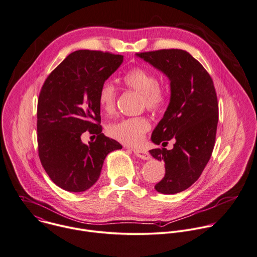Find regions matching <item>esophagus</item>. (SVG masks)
I'll return each mask as SVG.
<instances>
[{
	"label": "esophagus",
	"instance_id": "34e87169",
	"mask_svg": "<svg viewBox=\"0 0 257 257\" xmlns=\"http://www.w3.org/2000/svg\"><path fill=\"white\" fill-rule=\"evenodd\" d=\"M133 152L135 153V155L141 159H144V160H148L150 159V154L145 151V150H142V149H133Z\"/></svg>",
	"mask_w": 257,
	"mask_h": 257
}]
</instances>
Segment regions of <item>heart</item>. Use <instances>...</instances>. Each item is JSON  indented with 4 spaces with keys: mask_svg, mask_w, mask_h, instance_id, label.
Wrapping results in <instances>:
<instances>
[{
    "mask_svg": "<svg viewBox=\"0 0 257 257\" xmlns=\"http://www.w3.org/2000/svg\"><path fill=\"white\" fill-rule=\"evenodd\" d=\"M125 87L133 92L141 94V104L150 112L160 111L167 99L165 90L158 84L156 73L144 66H134L128 69L122 76ZM117 91L114 85L106 81L99 90L98 102L102 110L107 114H113L117 105ZM150 124L144 117H133L123 119L108 126L109 135L117 141L129 145H140L148 130Z\"/></svg>",
    "mask_w": 257,
    "mask_h": 257,
    "instance_id": "b5f03b06",
    "label": "heart"
}]
</instances>
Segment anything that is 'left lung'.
Listing matches in <instances>:
<instances>
[{"label":"left lung","mask_w":257,"mask_h":257,"mask_svg":"<svg viewBox=\"0 0 257 257\" xmlns=\"http://www.w3.org/2000/svg\"><path fill=\"white\" fill-rule=\"evenodd\" d=\"M137 55L170 79L169 105L151 140L163 147L150 150L165 163L164 178L155 185L161 194L183 192L198 181L211 158L217 133L219 107L214 82L205 67L188 51L160 49ZM174 148L164 149L169 140Z\"/></svg>","instance_id":"left-lung-1"}]
</instances>
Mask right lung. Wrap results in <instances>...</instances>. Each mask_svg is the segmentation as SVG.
I'll return each instance as SVG.
<instances>
[{
    "instance_id": "right-lung-1",
    "label": "right lung",
    "mask_w": 257,
    "mask_h": 257,
    "mask_svg": "<svg viewBox=\"0 0 257 257\" xmlns=\"http://www.w3.org/2000/svg\"><path fill=\"white\" fill-rule=\"evenodd\" d=\"M123 56L108 51L76 50L46 77L37 103L38 155L50 180L73 193L89 190L99 179L108 153L122 145L102 133L98 94ZM88 132L96 140L87 146Z\"/></svg>"
}]
</instances>
